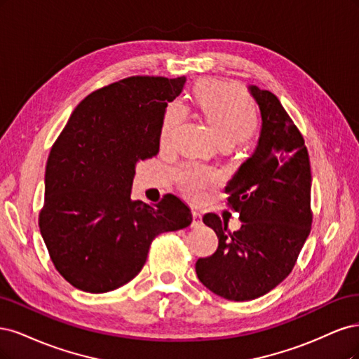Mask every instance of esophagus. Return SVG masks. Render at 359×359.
I'll use <instances>...</instances> for the list:
<instances>
[{
	"label": "esophagus",
	"instance_id": "obj_1",
	"mask_svg": "<svg viewBox=\"0 0 359 359\" xmlns=\"http://www.w3.org/2000/svg\"><path fill=\"white\" fill-rule=\"evenodd\" d=\"M192 226L194 228H198V226H201L203 225V216H201V213H198V212H192Z\"/></svg>",
	"mask_w": 359,
	"mask_h": 359
}]
</instances>
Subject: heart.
Listing matches in <instances>:
<instances>
[{
    "mask_svg": "<svg viewBox=\"0 0 359 359\" xmlns=\"http://www.w3.org/2000/svg\"><path fill=\"white\" fill-rule=\"evenodd\" d=\"M196 100L209 121L213 133L224 144H234L248 138L257 126V110L243 92L229 83H207L196 90ZM187 109L179 101L168 104L163 126L161 142L167 143L177 125L183 121ZM182 191L189 198H200L204 191L219 182V175L200 164H184L177 171Z\"/></svg>",
    "mask_w": 359,
    "mask_h": 359,
    "instance_id": "heart-1",
    "label": "heart"
}]
</instances>
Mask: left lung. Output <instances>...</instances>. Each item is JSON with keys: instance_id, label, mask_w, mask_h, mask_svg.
<instances>
[{"instance_id": "1", "label": "left lung", "mask_w": 359, "mask_h": 359, "mask_svg": "<svg viewBox=\"0 0 359 359\" xmlns=\"http://www.w3.org/2000/svg\"><path fill=\"white\" fill-rule=\"evenodd\" d=\"M248 89L261 111V131L255 150L225 188L241 226L229 233L225 221L207 213L203 222L219 245L195 264L200 282L231 302L255 299L279 285L292 271L311 226L303 135L274 94L255 85Z\"/></svg>"}]
</instances>
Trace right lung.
<instances>
[{
  "label": "right lung",
  "instance_id": "add662e5",
  "mask_svg": "<svg viewBox=\"0 0 359 359\" xmlns=\"http://www.w3.org/2000/svg\"><path fill=\"white\" fill-rule=\"evenodd\" d=\"M184 83V76H135L92 92L52 146L40 231L56 270L80 291L128 283L158 234L191 225L176 195L155 205L131 198L135 165L159 152L167 106Z\"/></svg>",
  "mask_w": 359,
  "mask_h": 359
}]
</instances>
